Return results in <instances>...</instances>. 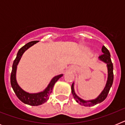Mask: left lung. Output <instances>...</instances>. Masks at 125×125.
I'll return each mask as SVG.
<instances>
[{
    "label": "left lung",
    "instance_id": "8db88e82",
    "mask_svg": "<svg viewBox=\"0 0 125 125\" xmlns=\"http://www.w3.org/2000/svg\"><path fill=\"white\" fill-rule=\"evenodd\" d=\"M101 51L103 52V54L101 56H99V59L100 60L104 62L105 63L107 64V67H108V80H107L105 88H104L103 91L101 92L99 96L95 100H89V101H84V100L81 99L80 98L76 95L75 93L74 89V83L72 84L71 86V91H72L73 96L76 102L80 104L81 105H83L84 106H91L96 105L97 104L100 103L106 98L108 96L110 89L111 88V86L113 84V65L112 62L111 60V56H110V53L109 51L108 50L105 46H103Z\"/></svg>",
    "mask_w": 125,
    "mask_h": 125
}]
</instances>
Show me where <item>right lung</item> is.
I'll list each match as a JSON object with an SVG mask.
<instances>
[{"instance_id": "right-lung-1", "label": "right lung", "mask_w": 125, "mask_h": 125, "mask_svg": "<svg viewBox=\"0 0 125 125\" xmlns=\"http://www.w3.org/2000/svg\"><path fill=\"white\" fill-rule=\"evenodd\" d=\"M37 42H39L38 41L29 42L25 45H24L23 47H22L19 50L16 58H15V60L14 61V62H13L12 69L10 75L11 86H12V88H13V90L15 92L17 98L24 103L27 104L31 106H39L46 102L47 100H48V98H49V96L52 93V88L54 87V84L63 75L59 74L58 76L54 77L52 79L50 83L48 84L47 88L42 92L38 93H29L24 91L23 89L20 88L19 86L17 84V81H16V78H15L17 66L24 52L27 49H29L30 47H31L32 46L37 43Z\"/></svg>"}]
</instances>
